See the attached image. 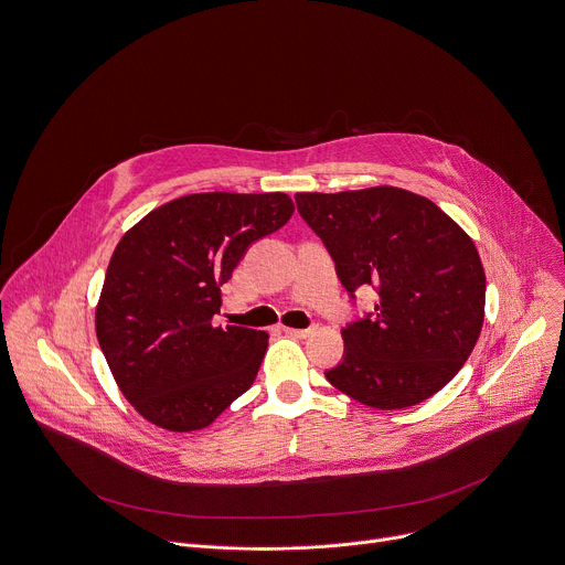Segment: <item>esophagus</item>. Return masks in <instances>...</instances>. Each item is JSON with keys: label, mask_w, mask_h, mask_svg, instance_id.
Masks as SVG:
<instances>
[{"label": "esophagus", "mask_w": 565, "mask_h": 565, "mask_svg": "<svg viewBox=\"0 0 565 565\" xmlns=\"http://www.w3.org/2000/svg\"><path fill=\"white\" fill-rule=\"evenodd\" d=\"M285 332L289 334V337H296V339H307V337H311L317 332V328L311 326V328H305V330H296V328H285Z\"/></svg>", "instance_id": "esophagus-1"}]
</instances>
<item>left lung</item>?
<instances>
[{
    "instance_id": "1",
    "label": "left lung",
    "mask_w": 565,
    "mask_h": 565,
    "mask_svg": "<svg viewBox=\"0 0 565 565\" xmlns=\"http://www.w3.org/2000/svg\"><path fill=\"white\" fill-rule=\"evenodd\" d=\"M345 287L380 300L341 330L343 359L326 370L348 397L382 411L445 388L469 359L484 319V269L471 237L430 200L393 185L298 193Z\"/></svg>"
}]
</instances>
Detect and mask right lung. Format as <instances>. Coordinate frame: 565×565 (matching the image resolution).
Masks as SVG:
<instances>
[{
	"label": "right lung",
	"mask_w": 565,
	"mask_h": 565,
	"mask_svg": "<svg viewBox=\"0 0 565 565\" xmlns=\"http://www.w3.org/2000/svg\"><path fill=\"white\" fill-rule=\"evenodd\" d=\"M294 213L285 193H198L148 213L114 248L96 337L128 402L168 430L215 422L254 384L267 332L217 326L220 287Z\"/></svg>",
	"instance_id": "1"
}]
</instances>
